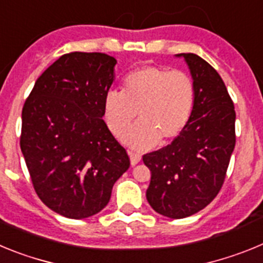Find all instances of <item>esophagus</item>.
I'll use <instances>...</instances> for the list:
<instances>
[{
	"label": "esophagus",
	"instance_id": "esophagus-1",
	"mask_svg": "<svg viewBox=\"0 0 263 263\" xmlns=\"http://www.w3.org/2000/svg\"><path fill=\"white\" fill-rule=\"evenodd\" d=\"M129 157H130V163H132V166H136L139 160H141V155H139L138 153L129 152Z\"/></svg>",
	"mask_w": 263,
	"mask_h": 263
}]
</instances>
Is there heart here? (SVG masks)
I'll use <instances>...</instances> for the list:
<instances>
[{"mask_svg": "<svg viewBox=\"0 0 263 263\" xmlns=\"http://www.w3.org/2000/svg\"><path fill=\"white\" fill-rule=\"evenodd\" d=\"M194 105L195 85L188 73L145 66L125 76L121 92L113 89L105 95L104 116L111 133L120 136L138 111L141 120L122 133L121 141L136 150H147L182 133Z\"/></svg>", "mask_w": 263, "mask_h": 263, "instance_id": "b5f03b06", "label": "heart"}]
</instances>
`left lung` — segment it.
Returning <instances> with one entry per match:
<instances>
[{
  "instance_id": "obj_1",
  "label": "left lung",
  "mask_w": 263,
  "mask_h": 263,
  "mask_svg": "<svg viewBox=\"0 0 263 263\" xmlns=\"http://www.w3.org/2000/svg\"><path fill=\"white\" fill-rule=\"evenodd\" d=\"M183 58L195 85V105L187 126L173 142L143 155L152 173L146 199L170 218H184L217 196L236 145V111L224 81L196 53Z\"/></svg>"
}]
</instances>
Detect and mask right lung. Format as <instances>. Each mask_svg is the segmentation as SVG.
<instances>
[{"mask_svg":"<svg viewBox=\"0 0 263 263\" xmlns=\"http://www.w3.org/2000/svg\"><path fill=\"white\" fill-rule=\"evenodd\" d=\"M116 64L106 53H66L36 79L23 105L21 150L32 185L64 217L103 211L130 166L103 120Z\"/></svg>","mask_w":263,"mask_h":263,"instance_id":"obj_1","label":"right lung"}]
</instances>
